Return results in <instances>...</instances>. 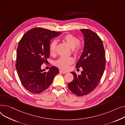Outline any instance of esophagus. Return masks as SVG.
Instances as JSON below:
<instances>
[{
    "label": "esophagus",
    "instance_id": "esophagus-1",
    "mask_svg": "<svg viewBox=\"0 0 125 125\" xmlns=\"http://www.w3.org/2000/svg\"><path fill=\"white\" fill-rule=\"evenodd\" d=\"M60 73H63V74H65V73H67V71H65L63 70H60Z\"/></svg>",
    "mask_w": 125,
    "mask_h": 125
}]
</instances>
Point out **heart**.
I'll return each instance as SVG.
<instances>
[{
	"label": "heart",
	"mask_w": 125,
	"mask_h": 125,
	"mask_svg": "<svg viewBox=\"0 0 125 125\" xmlns=\"http://www.w3.org/2000/svg\"><path fill=\"white\" fill-rule=\"evenodd\" d=\"M61 39L63 41L66 42L69 45V47L72 49V51L74 54L77 55L80 54L82 52L83 46L79 42V39L77 37L71 34H67L62 36ZM57 43V42L54 40L50 44L49 50L52 55L55 54ZM74 62V59L72 57L65 58H60L55 61V64L59 68L63 69H67L70 65L73 64Z\"/></svg>",
	"instance_id": "b5f03b06"
}]
</instances>
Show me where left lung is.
Returning <instances> with one entry per match:
<instances>
[{"instance_id": "left-lung-1", "label": "left lung", "mask_w": 125, "mask_h": 125, "mask_svg": "<svg viewBox=\"0 0 125 125\" xmlns=\"http://www.w3.org/2000/svg\"><path fill=\"white\" fill-rule=\"evenodd\" d=\"M84 37L83 53L76 64L82 67L81 74L71 72L73 80L68 83L69 89L78 96L92 92L100 82L105 68V54L103 42L96 33L89 29L80 30Z\"/></svg>"}]
</instances>
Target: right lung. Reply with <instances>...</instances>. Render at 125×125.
Masks as SVG:
<instances>
[{
  "label": "right lung",
  "mask_w": 125,
  "mask_h": 125,
  "mask_svg": "<svg viewBox=\"0 0 125 125\" xmlns=\"http://www.w3.org/2000/svg\"><path fill=\"white\" fill-rule=\"evenodd\" d=\"M62 33L42 28L30 29L19 42L16 68L24 87L30 92L39 94L47 89L59 73V69L50 67L48 72L41 68L50 56L51 40Z\"/></svg>",
  "instance_id": "obj_1"
}]
</instances>
